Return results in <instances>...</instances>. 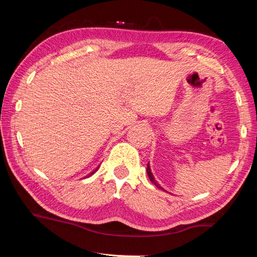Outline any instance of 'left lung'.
Here are the masks:
<instances>
[{
    "label": "left lung",
    "instance_id": "left-lung-1",
    "mask_svg": "<svg viewBox=\"0 0 257 257\" xmlns=\"http://www.w3.org/2000/svg\"><path fill=\"white\" fill-rule=\"evenodd\" d=\"M147 175H149V178H150V180H151L152 182H153V184H154V185H155L156 187H158V188H160V189H162V190H164V189L162 188V187H161V186H160V184H159V182L155 180V178H154V176H153V173H152V170H151V168H150V162H149V163H147Z\"/></svg>",
    "mask_w": 257,
    "mask_h": 257
}]
</instances>
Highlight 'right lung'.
Listing matches in <instances>:
<instances>
[{"mask_svg": "<svg viewBox=\"0 0 257 257\" xmlns=\"http://www.w3.org/2000/svg\"><path fill=\"white\" fill-rule=\"evenodd\" d=\"M96 170H97V169H96ZM96 170H95V171H96ZM95 171H93V172H92V175H93V173H95Z\"/></svg>", "mask_w": 257, "mask_h": 257, "instance_id": "obj_1", "label": "right lung"}]
</instances>
